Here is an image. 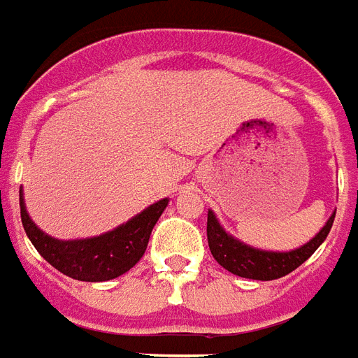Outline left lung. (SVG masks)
I'll use <instances>...</instances> for the list:
<instances>
[{"instance_id":"left-lung-1","label":"left lung","mask_w":358,"mask_h":358,"mask_svg":"<svg viewBox=\"0 0 358 358\" xmlns=\"http://www.w3.org/2000/svg\"><path fill=\"white\" fill-rule=\"evenodd\" d=\"M334 216L336 213L328 218L324 227L309 243L296 250H290V252L260 250V248L241 243L239 239L231 237L224 227L220 226L218 218L214 216L213 210H208L206 237H208V246H210L214 260L222 267H226L229 273L239 275L245 279L273 280L280 279L294 271L296 267H300L324 243L328 233L332 229V224H334Z\"/></svg>"}]
</instances>
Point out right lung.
Returning a JSON list of instances; mask_svg holds the SVG:
<instances>
[{
	"label": "right lung",
	"mask_w": 358,
	"mask_h": 358,
	"mask_svg": "<svg viewBox=\"0 0 358 358\" xmlns=\"http://www.w3.org/2000/svg\"><path fill=\"white\" fill-rule=\"evenodd\" d=\"M166 205L169 199L157 201L129 222L98 237L60 241L43 233L31 222L20 189V218L31 245L60 273L87 282L115 279L136 266L148 248L153 226Z\"/></svg>",
	"instance_id": "obj_1"
}]
</instances>
